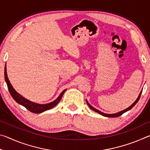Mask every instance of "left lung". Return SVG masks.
<instances>
[{
    "label": "left lung",
    "mask_w": 150,
    "mask_h": 150,
    "mask_svg": "<svg viewBox=\"0 0 150 150\" xmlns=\"http://www.w3.org/2000/svg\"><path fill=\"white\" fill-rule=\"evenodd\" d=\"M141 94H142V92H141L140 93H139V96H138V98H137V99L136 100L135 102H134V103L132 104V105L131 106H129L128 108H126V109H124V110H122V111H120V112H119L115 113V114H106V113H103V112H100V110H98L97 109H96V108H94V107H93V106H91V105H90V104L88 103V101H87V103L88 106H89V108H90L91 109H92L93 110H94V111H95V112H98V114H100V115H102V116H105V117H110V118H113V117H118V116H121L122 115V114H124V112H127V111L130 110L132 108L134 107V105H135L138 102V100H139V98H140Z\"/></svg>",
    "instance_id": "left-lung-1"
}]
</instances>
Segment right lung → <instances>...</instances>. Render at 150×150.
Segmentation results:
<instances>
[{"mask_svg":"<svg viewBox=\"0 0 150 150\" xmlns=\"http://www.w3.org/2000/svg\"><path fill=\"white\" fill-rule=\"evenodd\" d=\"M4 79L5 81H6L7 86H8V88L10 93L12 96V97L14 98L15 101L17 103H18L19 105H21L22 106H24L25 108L28 109L29 111L32 112L33 113H42L45 110H49L52 108H54V106H56L59 101L62 99L63 94L65 92L66 89L63 90L62 93L60 94L59 96L53 102H51L47 104H44V105H41V104H38L35 103L34 102H32L29 100L26 99L24 97H23L22 95H20L19 93H18L16 91L14 90V88L12 87L11 83H10V81L8 80V78L7 77V73H6V67L5 65L4 67Z\"/></svg>","mask_w":150,"mask_h":150,"instance_id":"right-lung-1","label":"right lung"}]
</instances>
